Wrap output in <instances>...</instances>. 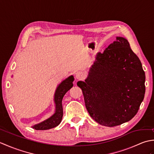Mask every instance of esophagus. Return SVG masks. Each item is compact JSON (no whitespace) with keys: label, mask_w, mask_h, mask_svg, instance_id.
<instances>
[{"label":"esophagus","mask_w":154,"mask_h":154,"mask_svg":"<svg viewBox=\"0 0 154 154\" xmlns=\"http://www.w3.org/2000/svg\"><path fill=\"white\" fill-rule=\"evenodd\" d=\"M75 77L77 80H81L83 79L84 77V74L81 71H77L76 73H75Z\"/></svg>","instance_id":"1"}]
</instances>
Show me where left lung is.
Returning a JSON list of instances; mask_svg holds the SVG:
<instances>
[{
  "mask_svg": "<svg viewBox=\"0 0 154 154\" xmlns=\"http://www.w3.org/2000/svg\"><path fill=\"white\" fill-rule=\"evenodd\" d=\"M145 73L125 38L116 37L98 53L89 76L77 82L91 117L113 127L131 120L144 98Z\"/></svg>",
  "mask_w": 154,
  "mask_h": 154,
  "instance_id": "left-lung-1",
  "label": "left lung"
}]
</instances>
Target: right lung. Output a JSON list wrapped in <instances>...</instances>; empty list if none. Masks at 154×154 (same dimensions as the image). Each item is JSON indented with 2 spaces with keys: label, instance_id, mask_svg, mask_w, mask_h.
<instances>
[{
  "label": "right lung",
  "instance_id": "1",
  "mask_svg": "<svg viewBox=\"0 0 154 154\" xmlns=\"http://www.w3.org/2000/svg\"><path fill=\"white\" fill-rule=\"evenodd\" d=\"M74 78L73 75L69 77L66 79L59 85L55 93L54 101L55 103V112L48 119L44 120L40 124L32 126L35 130H44L53 128L60 124L63 117V106H62V99L67 91L73 86V81Z\"/></svg>",
  "mask_w": 154,
  "mask_h": 154
}]
</instances>
